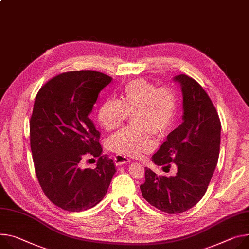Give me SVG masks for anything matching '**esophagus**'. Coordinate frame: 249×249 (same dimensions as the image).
<instances>
[{
    "label": "esophagus",
    "instance_id": "1",
    "mask_svg": "<svg viewBox=\"0 0 249 249\" xmlns=\"http://www.w3.org/2000/svg\"><path fill=\"white\" fill-rule=\"evenodd\" d=\"M114 162L117 166H121V165H124V164H128L131 162V160L129 159L128 157L126 156H123V155H120V154H117L114 156Z\"/></svg>",
    "mask_w": 249,
    "mask_h": 249
}]
</instances>
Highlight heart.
<instances>
[{
    "mask_svg": "<svg viewBox=\"0 0 249 249\" xmlns=\"http://www.w3.org/2000/svg\"><path fill=\"white\" fill-rule=\"evenodd\" d=\"M177 106L174 89L158 88L144 79L129 82L123 90L121 100L109 98L99 107L98 119L107 131L122 126L129 115H133V126L111 136L108 141L109 149L133 157L152 151L155 143L151 132L159 136L168 134L176 120Z\"/></svg>",
    "mask_w": 249,
    "mask_h": 249,
    "instance_id": "b5f03b06",
    "label": "heart"
}]
</instances>
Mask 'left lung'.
Listing matches in <instances>:
<instances>
[{
	"label": "left lung",
	"mask_w": 249,
	"mask_h": 249,
	"mask_svg": "<svg viewBox=\"0 0 249 249\" xmlns=\"http://www.w3.org/2000/svg\"><path fill=\"white\" fill-rule=\"evenodd\" d=\"M182 87L183 123L172 131L152 156L157 166L176 165V176H158L145 168L143 197L164 213H184L205 196L217 164L221 124L208 93L195 79L174 77ZM163 168V169H164Z\"/></svg>",
	"instance_id": "left-lung-1"
}]
</instances>
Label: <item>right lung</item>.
<instances>
[{
    "label": "right lung",
    "mask_w": 249,
    "mask_h": 249,
    "mask_svg": "<svg viewBox=\"0 0 249 249\" xmlns=\"http://www.w3.org/2000/svg\"><path fill=\"white\" fill-rule=\"evenodd\" d=\"M111 80L93 71L64 72L36 96L30 121L35 170L44 195L62 210L82 212L96 206L116 172L113 160L101 156L100 133L89 118ZM87 152L100 157L95 169L80 168Z\"/></svg>",
    "instance_id": "obj_1"
}]
</instances>
